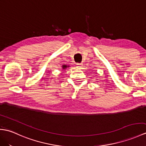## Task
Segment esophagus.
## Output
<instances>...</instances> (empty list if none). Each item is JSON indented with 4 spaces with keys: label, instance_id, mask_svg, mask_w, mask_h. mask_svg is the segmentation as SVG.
Listing matches in <instances>:
<instances>
[{
    "label": "esophagus",
    "instance_id": "1",
    "mask_svg": "<svg viewBox=\"0 0 146 146\" xmlns=\"http://www.w3.org/2000/svg\"><path fill=\"white\" fill-rule=\"evenodd\" d=\"M83 66V64L82 63H77L76 64V67L78 68H81V67Z\"/></svg>",
    "mask_w": 146,
    "mask_h": 146
}]
</instances>
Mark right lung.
<instances>
[{
	"label": "right lung",
	"mask_w": 146,
	"mask_h": 146,
	"mask_svg": "<svg viewBox=\"0 0 146 146\" xmlns=\"http://www.w3.org/2000/svg\"><path fill=\"white\" fill-rule=\"evenodd\" d=\"M62 67H63V69L64 70V69H65V68H67L68 66H67L66 65H63V66Z\"/></svg>",
	"instance_id": "obj_1"
}]
</instances>
